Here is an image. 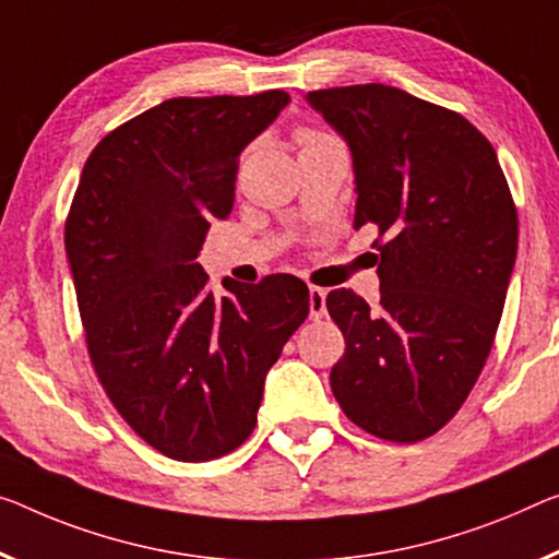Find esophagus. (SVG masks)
I'll return each instance as SVG.
<instances>
[{"mask_svg":"<svg viewBox=\"0 0 559 559\" xmlns=\"http://www.w3.org/2000/svg\"><path fill=\"white\" fill-rule=\"evenodd\" d=\"M328 292L322 287H309V317L312 320H322L328 314Z\"/></svg>","mask_w":559,"mask_h":559,"instance_id":"esophagus-1","label":"esophagus"}]
</instances>
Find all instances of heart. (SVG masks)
Returning a JSON list of instances; mask_svg holds the SVG:
<instances>
[{
    "mask_svg": "<svg viewBox=\"0 0 559 559\" xmlns=\"http://www.w3.org/2000/svg\"><path fill=\"white\" fill-rule=\"evenodd\" d=\"M324 134H320V132H309V130H305V132H299V142L302 144H309V142H317V140H322Z\"/></svg>",
    "mask_w": 559,
    "mask_h": 559,
    "instance_id": "obj_1",
    "label": "heart"
}]
</instances>
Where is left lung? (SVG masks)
Here are the masks:
<instances>
[{"mask_svg":"<svg viewBox=\"0 0 559 559\" xmlns=\"http://www.w3.org/2000/svg\"><path fill=\"white\" fill-rule=\"evenodd\" d=\"M349 144L355 229L377 227L380 305L332 289L345 334L330 384L345 415L419 442L457 415L492 349L518 257V210L487 136L388 84L307 94Z\"/></svg>","mask_w":559,"mask_h":559,"instance_id":"1","label":"left lung"}]
</instances>
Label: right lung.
I'll use <instances>...</instances> for the list:
<instances>
[{"label": "right lung", "mask_w": 559, "mask_h": 559, "mask_svg": "<svg viewBox=\"0 0 559 559\" xmlns=\"http://www.w3.org/2000/svg\"><path fill=\"white\" fill-rule=\"evenodd\" d=\"M289 94L177 97L111 130L84 162L64 247L90 359L124 423L179 462L237 450L264 377L309 314L292 274L214 295L197 257L235 204L239 154Z\"/></svg>", "instance_id": "right-lung-1"}]
</instances>
